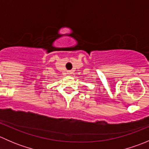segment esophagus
<instances>
[{
  "label": "esophagus",
  "mask_w": 149,
  "mask_h": 149,
  "mask_svg": "<svg viewBox=\"0 0 149 149\" xmlns=\"http://www.w3.org/2000/svg\"><path fill=\"white\" fill-rule=\"evenodd\" d=\"M68 73H69V74H70V73H71V71H69Z\"/></svg>",
  "instance_id": "1"
}]
</instances>
